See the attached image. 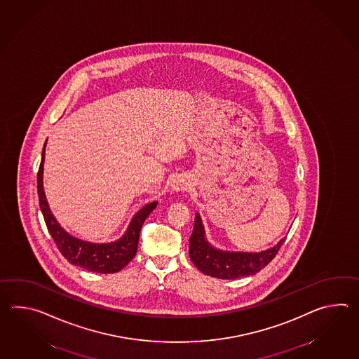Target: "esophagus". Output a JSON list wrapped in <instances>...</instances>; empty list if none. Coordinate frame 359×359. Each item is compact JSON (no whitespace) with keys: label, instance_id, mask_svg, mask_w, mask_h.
Masks as SVG:
<instances>
[{"label":"esophagus","instance_id":"obj_1","mask_svg":"<svg viewBox=\"0 0 359 359\" xmlns=\"http://www.w3.org/2000/svg\"><path fill=\"white\" fill-rule=\"evenodd\" d=\"M171 187H172V191H184L188 189L189 183L184 177H176L175 180L171 184Z\"/></svg>","mask_w":359,"mask_h":359}]
</instances>
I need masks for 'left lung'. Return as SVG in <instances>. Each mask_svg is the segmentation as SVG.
Returning <instances> with one entry per match:
<instances>
[{"instance_id":"obj_1","label":"left lung","mask_w":359,"mask_h":359,"mask_svg":"<svg viewBox=\"0 0 359 359\" xmlns=\"http://www.w3.org/2000/svg\"><path fill=\"white\" fill-rule=\"evenodd\" d=\"M285 238L274 248L262 252H231L212 248L205 236L199 214H196L194 228L189 238V256L193 264L206 276L220 279H236L252 276L262 271L276 257Z\"/></svg>"}]
</instances>
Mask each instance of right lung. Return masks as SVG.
<instances>
[{
	"label": "right lung",
	"mask_w": 359,
	"mask_h": 359,
	"mask_svg": "<svg viewBox=\"0 0 359 359\" xmlns=\"http://www.w3.org/2000/svg\"><path fill=\"white\" fill-rule=\"evenodd\" d=\"M45 147L42 149L40 168L37 174V191L40 201L41 211L48 226V231L55 242L56 248L62 255L73 265H77L88 271L94 273H116L125 268L136 254L139 234L145 219L157 208V201L145 205L136 212L133 220L128 224V231L120 239L109 243H91L82 239L76 238L68 234L56 222L48 208L46 196L43 191V161H45Z\"/></svg>",
	"instance_id": "add662e5"
}]
</instances>
